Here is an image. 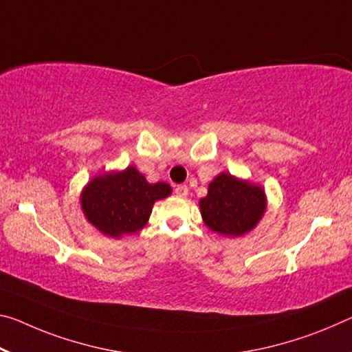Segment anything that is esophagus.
<instances>
[{
	"label": "esophagus",
	"instance_id": "34e87169",
	"mask_svg": "<svg viewBox=\"0 0 352 352\" xmlns=\"http://www.w3.org/2000/svg\"><path fill=\"white\" fill-rule=\"evenodd\" d=\"M188 192H189V189H188L186 185H178L175 188V194H177L178 197H186Z\"/></svg>",
	"mask_w": 352,
	"mask_h": 352
}]
</instances>
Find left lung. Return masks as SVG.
<instances>
[{
  "instance_id": "8db88e82",
  "label": "left lung",
  "mask_w": 352,
  "mask_h": 352,
  "mask_svg": "<svg viewBox=\"0 0 352 352\" xmlns=\"http://www.w3.org/2000/svg\"><path fill=\"white\" fill-rule=\"evenodd\" d=\"M204 224L227 238L248 235L265 216L267 199L256 183L221 172L208 185V194L199 200Z\"/></svg>"
}]
</instances>
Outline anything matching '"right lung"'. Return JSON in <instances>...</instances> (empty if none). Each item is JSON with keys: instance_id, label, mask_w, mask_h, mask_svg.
I'll use <instances>...</instances> for the list:
<instances>
[{"instance_id": "right-lung-1", "label": "right lung", "mask_w": 352, "mask_h": 352, "mask_svg": "<svg viewBox=\"0 0 352 352\" xmlns=\"http://www.w3.org/2000/svg\"><path fill=\"white\" fill-rule=\"evenodd\" d=\"M164 182L148 183L135 166L91 178L80 194L82 214L104 236L120 239L142 230L156 200L170 196Z\"/></svg>"}]
</instances>
